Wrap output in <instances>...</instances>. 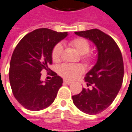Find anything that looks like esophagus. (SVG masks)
<instances>
[{"mask_svg": "<svg viewBox=\"0 0 132 132\" xmlns=\"http://www.w3.org/2000/svg\"><path fill=\"white\" fill-rule=\"evenodd\" d=\"M64 84H67V85H70V84H71V83H72V82H71V81H70V80L64 79Z\"/></svg>", "mask_w": 132, "mask_h": 132, "instance_id": "esophagus-1", "label": "esophagus"}]
</instances>
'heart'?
Wrapping results in <instances>:
<instances>
[{
    "label": "heart",
    "mask_w": 132,
    "mask_h": 132,
    "mask_svg": "<svg viewBox=\"0 0 132 132\" xmlns=\"http://www.w3.org/2000/svg\"><path fill=\"white\" fill-rule=\"evenodd\" d=\"M70 44L73 47L76 51L80 54L84 55L83 59L86 62H90L91 56L87 54L90 50V44L83 38H77L70 41ZM62 52V45L58 44L55 46L52 52V59L54 62H59L61 58ZM84 71V68L82 64H64L59 68V73L65 79H73Z\"/></svg>",
    "instance_id": "obj_1"
}]
</instances>
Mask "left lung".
<instances>
[{"instance_id":"1","label":"left lung","mask_w":132,"mask_h":132,"mask_svg":"<svg viewBox=\"0 0 132 132\" xmlns=\"http://www.w3.org/2000/svg\"><path fill=\"white\" fill-rule=\"evenodd\" d=\"M75 34L94 44L97 59L85 77L87 85H92V88H83L72 96L73 102L84 113L96 114L109 107L121 88L124 75L122 54L114 39L101 30L93 29Z\"/></svg>"}]
</instances>
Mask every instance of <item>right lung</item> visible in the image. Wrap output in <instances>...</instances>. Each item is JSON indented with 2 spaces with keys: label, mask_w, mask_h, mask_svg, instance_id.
<instances>
[{
  "label": "right lung",
  "mask_w": 132,
  "mask_h": 132,
  "mask_svg": "<svg viewBox=\"0 0 132 132\" xmlns=\"http://www.w3.org/2000/svg\"><path fill=\"white\" fill-rule=\"evenodd\" d=\"M68 35L66 32L38 29L26 35L14 50L9 73L10 85L14 96L25 109L40 111L55 100L62 78L53 72L52 79L44 82L41 72L49 70L53 50Z\"/></svg>",
  "instance_id": "add662e5"
}]
</instances>
